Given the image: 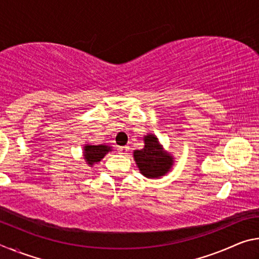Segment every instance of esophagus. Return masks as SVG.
Here are the masks:
<instances>
[{
    "label": "esophagus",
    "mask_w": 259,
    "mask_h": 259,
    "mask_svg": "<svg viewBox=\"0 0 259 259\" xmlns=\"http://www.w3.org/2000/svg\"><path fill=\"white\" fill-rule=\"evenodd\" d=\"M128 151H129L128 146H119V147H117V152H119L120 154H126Z\"/></svg>",
    "instance_id": "obj_1"
}]
</instances>
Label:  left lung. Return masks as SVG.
<instances>
[{"label": "left lung", "mask_w": 259, "mask_h": 259, "mask_svg": "<svg viewBox=\"0 0 259 259\" xmlns=\"http://www.w3.org/2000/svg\"><path fill=\"white\" fill-rule=\"evenodd\" d=\"M145 147L135 151L134 156L138 168L147 178H157L169 171L172 165V157L163 152L155 136L148 135L145 138Z\"/></svg>", "instance_id": "8db88e82"}]
</instances>
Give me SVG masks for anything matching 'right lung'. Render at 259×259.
Here are the masks:
<instances>
[{"instance_id": "obj_1", "label": "right lung", "mask_w": 259, "mask_h": 259, "mask_svg": "<svg viewBox=\"0 0 259 259\" xmlns=\"http://www.w3.org/2000/svg\"><path fill=\"white\" fill-rule=\"evenodd\" d=\"M108 151H111V147L106 145H87L84 147V159L88 162V164L93 165L96 162L102 160L107 154Z\"/></svg>"}]
</instances>
